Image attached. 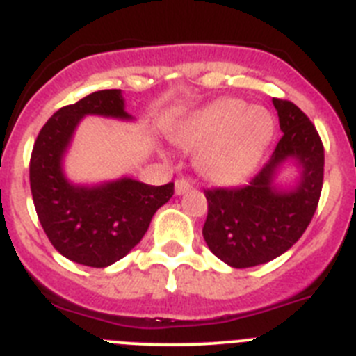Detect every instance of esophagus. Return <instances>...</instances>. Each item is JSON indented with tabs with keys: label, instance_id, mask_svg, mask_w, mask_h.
Instances as JSON below:
<instances>
[{
	"label": "esophagus",
	"instance_id": "34e87169",
	"mask_svg": "<svg viewBox=\"0 0 356 356\" xmlns=\"http://www.w3.org/2000/svg\"><path fill=\"white\" fill-rule=\"evenodd\" d=\"M191 188H193V184H191V181H188V180H184V178H180V180H176L175 193L178 194V196H180V194H184V193H187V191H191Z\"/></svg>",
	"mask_w": 356,
	"mask_h": 356
}]
</instances>
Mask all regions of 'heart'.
Wrapping results in <instances>:
<instances>
[{"mask_svg": "<svg viewBox=\"0 0 356 356\" xmlns=\"http://www.w3.org/2000/svg\"><path fill=\"white\" fill-rule=\"evenodd\" d=\"M275 135V119L262 106L237 97L217 99L175 134L185 149H200L197 165L216 184H237L260 162Z\"/></svg>", "mask_w": 356, "mask_h": 356, "instance_id": "obj_1", "label": "heart"}]
</instances>
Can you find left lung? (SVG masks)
I'll list each match as a JSON object with an SVG mask.
<instances>
[{"instance_id": "obj_1", "label": "left lung", "mask_w": 356, "mask_h": 356, "mask_svg": "<svg viewBox=\"0 0 356 356\" xmlns=\"http://www.w3.org/2000/svg\"><path fill=\"white\" fill-rule=\"evenodd\" d=\"M282 139L271 160L244 187L207 188L209 213L203 237L210 251L235 269L260 266L292 248L316 213L325 176V147L312 121L292 102L273 97ZM296 158L300 185L278 191L272 185L280 163Z\"/></svg>"}]
</instances>
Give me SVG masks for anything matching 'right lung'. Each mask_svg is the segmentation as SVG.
I'll return each instance as SVG.
<instances>
[{"label":"right lung","instance_id":"right-lung-1","mask_svg":"<svg viewBox=\"0 0 356 356\" xmlns=\"http://www.w3.org/2000/svg\"><path fill=\"white\" fill-rule=\"evenodd\" d=\"M87 114L130 119L119 89L97 90L56 110L31 149L30 188L53 248L81 266L106 267L139 244L153 213L175 194V184L153 187L131 178L99 187L69 184L62 172V156L72 131Z\"/></svg>","mask_w":356,"mask_h":356}]
</instances>
